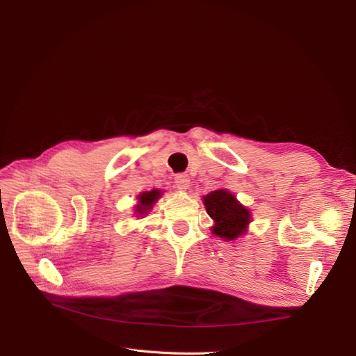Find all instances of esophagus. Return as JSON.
Returning <instances> with one entry per match:
<instances>
[{"label":"esophagus","mask_w":356,"mask_h":356,"mask_svg":"<svg viewBox=\"0 0 356 356\" xmlns=\"http://www.w3.org/2000/svg\"><path fill=\"white\" fill-rule=\"evenodd\" d=\"M174 182H175L177 188H179V190H186V188L188 187V184H190V178H188V175H187V174H178V175H175Z\"/></svg>","instance_id":"34e87169"}]
</instances>
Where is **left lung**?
Returning a JSON list of instances; mask_svg holds the SVG:
<instances>
[{
    "label": "left lung",
    "mask_w": 356,
    "mask_h": 356,
    "mask_svg": "<svg viewBox=\"0 0 356 356\" xmlns=\"http://www.w3.org/2000/svg\"><path fill=\"white\" fill-rule=\"evenodd\" d=\"M204 200L209 217L215 221L212 233L225 241H233L245 233L251 221L250 211L243 208L227 190H215Z\"/></svg>",
    "instance_id": "8db88e82"
}]
</instances>
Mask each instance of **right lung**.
Returning <instances> with one entry per match:
<instances>
[{"mask_svg": "<svg viewBox=\"0 0 356 356\" xmlns=\"http://www.w3.org/2000/svg\"><path fill=\"white\" fill-rule=\"evenodd\" d=\"M160 197V190H153V191H145L143 195H139L138 200L139 204L136 207V212L139 213H145L149 208L153 207V203Z\"/></svg>", "mask_w": 356, "mask_h": 356, "instance_id": "right-lung-1", "label": "right lung"}]
</instances>
